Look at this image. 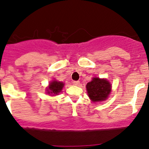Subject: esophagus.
Returning a JSON list of instances; mask_svg holds the SVG:
<instances>
[{
    "instance_id": "obj_1",
    "label": "esophagus",
    "mask_w": 149,
    "mask_h": 149,
    "mask_svg": "<svg viewBox=\"0 0 149 149\" xmlns=\"http://www.w3.org/2000/svg\"><path fill=\"white\" fill-rule=\"evenodd\" d=\"M73 83L74 85H76V86H79V84H80V81H74Z\"/></svg>"
}]
</instances>
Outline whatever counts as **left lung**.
I'll list each match as a JSON object with an SVG mask.
<instances>
[{"label": "left lung", "instance_id": "8db88e82", "mask_svg": "<svg viewBox=\"0 0 149 149\" xmlns=\"http://www.w3.org/2000/svg\"><path fill=\"white\" fill-rule=\"evenodd\" d=\"M112 85L105 79L93 78L86 85L89 98L93 102H99L106 100L111 93Z\"/></svg>", "mask_w": 149, "mask_h": 149}]
</instances>
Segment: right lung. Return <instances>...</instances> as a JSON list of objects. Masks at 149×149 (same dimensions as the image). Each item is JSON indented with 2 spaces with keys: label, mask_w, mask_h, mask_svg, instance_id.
<instances>
[{
  "label": "right lung",
  "mask_w": 149,
  "mask_h": 149,
  "mask_svg": "<svg viewBox=\"0 0 149 149\" xmlns=\"http://www.w3.org/2000/svg\"><path fill=\"white\" fill-rule=\"evenodd\" d=\"M64 85H65V84H64L63 82L54 80V81H52L50 83L48 88L46 89L47 93L52 95H58V94L62 91Z\"/></svg>",
  "instance_id": "1"
}]
</instances>
